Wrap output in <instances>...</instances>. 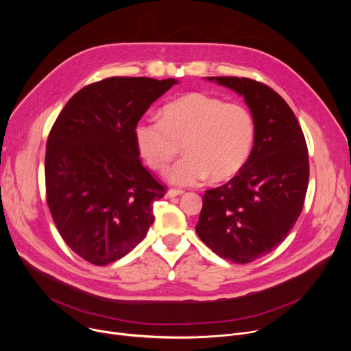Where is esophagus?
<instances>
[{
    "label": "esophagus",
    "mask_w": 351,
    "mask_h": 351,
    "mask_svg": "<svg viewBox=\"0 0 351 351\" xmlns=\"http://www.w3.org/2000/svg\"><path fill=\"white\" fill-rule=\"evenodd\" d=\"M183 193V191H180V189H171V191H168V193H166V196L168 197H176V196H180Z\"/></svg>",
    "instance_id": "34e87169"
}]
</instances>
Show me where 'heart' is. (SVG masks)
Here are the masks:
<instances>
[{"instance_id":"1","label":"heart","mask_w":351,"mask_h":351,"mask_svg":"<svg viewBox=\"0 0 351 351\" xmlns=\"http://www.w3.org/2000/svg\"><path fill=\"white\" fill-rule=\"evenodd\" d=\"M139 155L151 169L165 172L183 145L185 158L169 172L178 186L197 185L210 176L222 182L246 163L254 141V122L237 104L191 92L162 109V119H142L135 126Z\"/></svg>"}]
</instances>
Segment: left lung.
Returning a JSON list of instances; mask_svg holds the SVG:
<instances>
[{"mask_svg":"<svg viewBox=\"0 0 351 351\" xmlns=\"http://www.w3.org/2000/svg\"><path fill=\"white\" fill-rule=\"evenodd\" d=\"M205 80L245 98L254 143L239 173L204 195L196 233L217 256L249 263L278 247L302 213L308 185L307 145L293 110L267 85L237 77Z\"/></svg>","mask_w":351,"mask_h":351,"instance_id":"obj_1","label":"left lung"}]
</instances>
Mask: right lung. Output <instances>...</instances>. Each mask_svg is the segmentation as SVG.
I'll return each instance as SVG.
<instances>
[{
  "label": "right lung",
  "instance_id": "add662e5",
  "mask_svg": "<svg viewBox=\"0 0 351 351\" xmlns=\"http://www.w3.org/2000/svg\"><path fill=\"white\" fill-rule=\"evenodd\" d=\"M178 80L114 77L82 88L55 121L45 155L47 202L65 243L86 262L119 261L154 223L165 188L139 159L135 126Z\"/></svg>",
  "mask_w": 351,
  "mask_h": 351
}]
</instances>
